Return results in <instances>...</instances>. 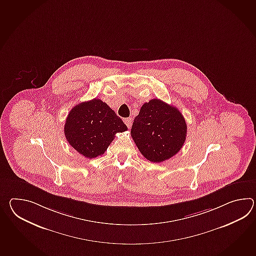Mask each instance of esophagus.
Returning a JSON list of instances; mask_svg holds the SVG:
<instances>
[{
    "instance_id": "obj_1",
    "label": "esophagus",
    "mask_w": 256,
    "mask_h": 256,
    "mask_svg": "<svg viewBox=\"0 0 256 256\" xmlns=\"http://www.w3.org/2000/svg\"><path fill=\"white\" fill-rule=\"evenodd\" d=\"M124 122H125L126 126H128V128H130L131 126H132V120H131V118H125Z\"/></svg>"
}]
</instances>
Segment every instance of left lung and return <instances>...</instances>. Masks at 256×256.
<instances>
[{
  "label": "left lung",
  "mask_w": 256,
  "mask_h": 256,
  "mask_svg": "<svg viewBox=\"0 0 256 256\" xmlns=\"http://www.w3.org/2000/svg\"><path fill=\"white\" fill-rule=\"evenodd\" d=\"M188 126L176 108L160 100L145 102L131 128L140 154L154 162L170 159L182 148Z\"/></svg>",
  "instance_id": "1"
}]
</instances>
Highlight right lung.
Returning <instances> with one entry per match:
<instances>
[{"mask_svg":"<svg viewBox=\"0 0 256 256\" xmlns=\"http://www.w3.org/2000/svg\"><path fill=\"white\" fill-rule=\"evenodd\" d=\"M126 130L114 110L94 98L80 102L70 111L64 134L72 148L86 158L92 159L104 154L116 133Z\"/></svg>","mask_w":256,"mask_h":256,"instance_id":"add662e5","label":"right lung"}]
</instances>
